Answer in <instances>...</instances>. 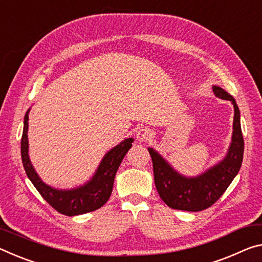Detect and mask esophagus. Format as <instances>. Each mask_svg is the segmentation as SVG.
Here are the masks:
<instances>
[{
    "label": "esophagus",
    "instance_id": "34e87169",
    "mask_svg": "<svg viewBox=\"0 0 262 262\" xmlns=\"http://www.w3.org/2000/svg\"><path fill=\"white\" fill-rule=\"evenodd\" d=\"M152 138V132L149 128H141V129L136 133V139L139 142H147Z\"/></svg>",
    "mask_w": 262,
    "mask_h": 262
}]
</instances>
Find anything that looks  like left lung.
I'll return each mask as SVG.
<instances>
[{
	"instance_id": "8db88e82",
	"label": "left lung",
	"mask_w": 262,
	"mask_h": 262,
	"mask_svg": "<svg viewBox=\"0 0 262 262\" xmlns=\"http://www.w3.org/2000/svg\"><path fill=\"white\" fill-rule=\"evenodd\" d=\"M215 97L228 100L234 107L233 133L226 156L196 177H186L173 169L155 149L148 148L152 160L154 181L165 204L175 210L197 211L210 207L225 192L238 175L243 163L244 138L240 126V112L234 98L219 86H212Z\"/></svg>"
}]
</instances>
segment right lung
<instances>
[{
    "label": "right lung",
    "instance_id": "right-lung-1",
    "mask_svg": "<svg viewBox=\"0 0 262 262\" xmlns=\"http://www.w3.org/2000/svg\"><path fill=\"white\" fill-rule=\"evenodd\" d=\"M29 112L30 110H28L26 116H24L20 155H22L24 170H26L27 176L31 181V183L38 190L41 197L61 214L72 217V215L84 214L100 209L111 197L116 171H118L124 155L132 148L134 139L129 138L123 140L121 143L107 151L99 164L97 171L85 184L68 190L56 189L40 180L31 163L30 157H29Z\"/></svg>",
    "mask_w": 262,
    "mask_h": 262
}]
</instances>
